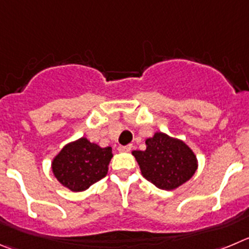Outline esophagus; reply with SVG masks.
Instances as JSON below:
<instances>
[{"instance_id": "esophagus-1", "label": "esophagus", "mask_w": 249, "mask_h": 249, "mask_svg": "<svg viewBox=\"0 0 249 249\" xmlns=\"http://www.w3.org/2000/svg\"><path fill=\"white\" fill-rule=\"evenodd\" d=\"M132 148V145H126V146H119L118 147V151L119 152H130Z\"/></svg>"}]
</instances>
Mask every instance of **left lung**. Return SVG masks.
I'll return each mask as SVG.
<instances>
[{
    "mask_svg": "<svg viewBox=\"0 0 249 249\" xmlns=\"http://www.w3.org/2000/svg\"><path fill=\"white\" fill-rule=\"evenodd\" d=\"M143 177L163 190L180 187L193 177L198 160L182 140L156 132L146 140L145 151H132Z\"/></svg>",
    "mask_w": 249,
    "mask_h": 249,
    "instance_id": "obj_1",
    "label": "left lung"
}]
</instances>
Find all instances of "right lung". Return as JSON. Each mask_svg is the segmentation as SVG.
I'll return each instance as SVG.
<instances>
[{
	"instance_id": "obj_1",
	"label": "right lung",
	"mask_w": 249,
	"mask_h": 249,
	"mask_svg": "<svg viewBox=\"0 0 249 249\" xmlns=\"http://www.w3.org/2000/svg\"><path fill=\"white\" fill-rule=\"evenodd\" d=\"M111 147H101L86 138L70 142L53 160L55 178L72 192H83L108 173Z\"/></svg>"
}]
</instances>
